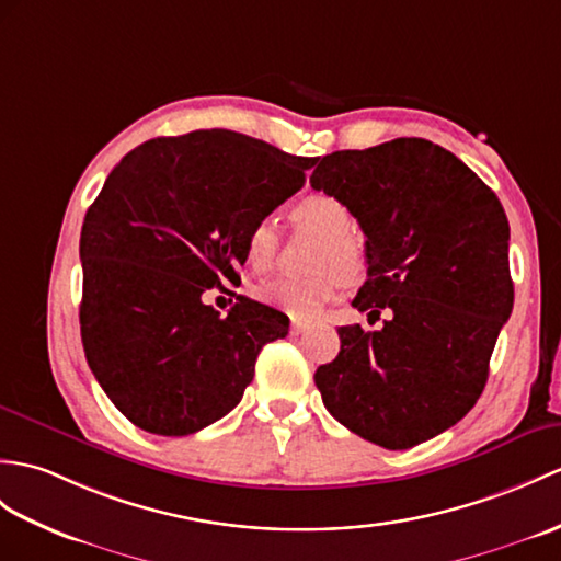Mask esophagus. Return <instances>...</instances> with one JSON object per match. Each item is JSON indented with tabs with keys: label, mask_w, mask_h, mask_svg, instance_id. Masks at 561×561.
Masks as SVG:
<instances>
[{
	"label": "esophagus",
	"mask_w": 561,
	"mask_h": 561,
	"mask_svg": "<svg viewBox=\"0 0 561 561\" xmlns=\"http://www.w3.org/2000/svg\"><path fill=\"white\" fill-rule=\"evenodd\" d=\"M306 330H308V324H306V322H291V328H289L291 336H298V334H304Z\"/></svg>",
	"instance_id": "34e87169"
}]
</instances>
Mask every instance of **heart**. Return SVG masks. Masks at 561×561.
<instances>
[{
  "mask_svg": "<svg viewBox=\"0 0 561 561\" xmlns=\"http://www.w3.org/2000/svg\"><path fill=\"white\" fill-rule=\"evenodd\" d=\"M291 221L296 229L310 231L322 239L316 263H312L318 275L308 279L275 277L260 282L253 296L260 304L277 308L289 318L310 320L346 289V277L354 279L360 275L366 257H363L358 243L348 237L354 229L351 213L332 195H306L291 207ZM279 233L275 221L267 217L255 219L243 237L245 263L255 272H267L275 265Z\"/></svg>",
  "mask_w": 561,
  "mask_h": 561,
  "instance_id": "b5f03b06",
  "label": "heart"
}]
</instances>
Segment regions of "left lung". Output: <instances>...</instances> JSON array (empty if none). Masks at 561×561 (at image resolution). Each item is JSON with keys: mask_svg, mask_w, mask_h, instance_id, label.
I'll return each mask as SVG.
<instances>
[{"mask_svg": "<svg viewBox=\"0 0 561 561\" xmlns=\"http://www.w3.org/2000/svg\"><path fill=\"white\" fill-rule=\"evenodd\" d=\"M310 186L342 201L366 233L354 308L377 320L389 308L382 330H336L340 354L316 370L324 407L373 445H421L476 407L512 316L504 207L425 138L324 154Z\"/></svg>", "mask_w": 561, "mask_h": 561, "instance_id": "obj_1", "label": "left lung"}]
</instances>
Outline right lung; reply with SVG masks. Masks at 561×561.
Returning <instances> with one entry per match:
<instances>
[{"label": "right lung", "mask_w": 561, "mask_h": 561, "mask_svg": "<svg viewBox=\"0 0 561 561\" xmlns=\"http://www.w3.org/2000/svg\"><path fill=\"white\" fill-rule=\"evenodd\" d=\"M296 158L225 128L152 138L112 169L81 229V340L104 394L152 435L198 433L227 415L284 312L207 289L241 282L243 237L306 184Z\"/></svg>", "instance_id": "right-lung-1"}]
</instances>
